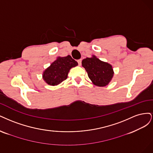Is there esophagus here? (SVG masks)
<instances>
[{"label":"esophagus","instance_id":"1","mask_svg":"<svg viewBox=\"0 0 153 153\" xmlns=\"http://www.w3.org/2000/svg\"><path fill=\"white\" fill-rule=\"evenodd\" d=\"M81 62H82V60H81V59H79V60H77V63H78V65H79V66H81Z\"/></svg>","mask_w":153,"mask_h":153}]
</instances>
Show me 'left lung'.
<instances>
[{
	"instance_id": "1",
	"label": "left lung",
	"mask_w": 153,
	"mask_h": 153,
	"mask_svg": "<svg viewBox=\"0 0 153 153\" xmlns=\"http://www.w3.org/2000/svg\"><path fill=\"white\" fill-rule=\"evenodd\" d=\"M82 65L85 68L93 83L98 86L107 85L114 74L110 64L102 62L95 56L84 59Z\"/></svg>"
}]
</instances>
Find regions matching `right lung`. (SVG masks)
Here are the masks:
<instances>
[{"mask_svg":"<svg viewBox=\"0 0 153 153\" xmlns=\"http://www.w3.org/2000/svg\"><path fill=\"white\" fill-rule=\"evenodd\" d=\"M77 65V62L70 55L65 57H58L44 72V80L50 85H57L65 80L71 68Z\"/></svg>","mask_w":153,"mask_h":153,"instance_id":"1","label":"right lung"}]
</instances>
